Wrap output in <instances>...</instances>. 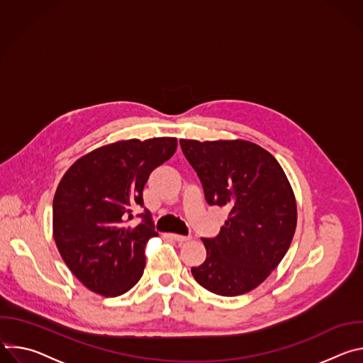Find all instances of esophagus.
<instances>
[{"label": "esophagus", "mask_w": 363, "mask_h": 363, "mask_svg": "<svg viewBox=\"0 0 363 363\" xmlns=\"http://www.w3.org/2000/svg\"><path fill=\"white\" fill-rule=\"evenodd\" d=\"M171 237L175 240V241H178V242H185V241H189L192 237H189V235H179V234H171Z\"/></svg>", "instance_id": "esophagus-1"}]
</instances>
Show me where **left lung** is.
Here are the masks:
<instances>
[{
  "label": "left lung",
  "instance_id": "obj_1",
  "mask_svg": "<svg viewBox=\"0 0 363 363\" xmlns=\"http://www.w3.org/2000/svg\"><path fill=\"white\" fill-rule=\"evenodd\" d=\"M179 143L205 201L230 210L220 234L202 238L206 258L191 273L211 293H248L272 274L291 244L297 224L293 188L273 155L252 142Z\"/></svg>",
  "mask_w": 363,
  "mask_h": 363
}]
</instances>
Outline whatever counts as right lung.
<instances>
[{"mask_svg":"<svg viewBox=\"0 0 363 363\" xmlns=\"http://www.w3.org/2000/svg\"><path fill=\"white\" fill-rule=\"evenodd\" d=\"M177 138L128 139L100 146L63 175L53 199V237L70 272L91 291L116 297L142 277L145 247L157 237L149 211L128 227L132 206H143L150 172L175 153Z\"/></svg>","mask_w":363,"mask_h":363,"instance_id":"1","label":"right lung"}]
</instances>
